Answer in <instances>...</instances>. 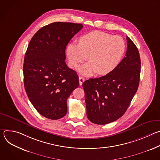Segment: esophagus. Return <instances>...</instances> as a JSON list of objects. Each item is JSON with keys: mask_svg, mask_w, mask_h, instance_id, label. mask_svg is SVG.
Segmentation results:
<instances>
[{"mask_svg": "<svg viewBox=\"0 0 160 160\" xmlns=\"http://www.w3.org/2000/svg\"><path fill=\"white\" fill-rule=\"evenodd\" d=\"M84 81H85V79L83 78V77H79V83H80V85H82Z\"/></svg>", "mask_w": 160, "mask_h": 160, "instance_id": "esophagus-1", "label": "esophagus"}]
</instances>
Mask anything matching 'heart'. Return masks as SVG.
<instances>
[{"mask_svg": "<svg viewBox=\"0 0 160 160\" xmlns=\"http://www.w3.org/2000/svg\"><path fill=\"white\" fill-rule=\"evenodd\" d=\"M125 51V43L121 37L95 31L80 37L79 43L72 42L68 45L66 54L69 66L73 69L87 58L88 62L81 66L78 72L88 77L96 72L101 75L112 72L120 64Z\"/></svg>", "mask_w": 160, "mask_h": 160, "instance_id": "obj_1", "label": "heart"}]
</instances>
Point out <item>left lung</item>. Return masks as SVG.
Instances as JSON below:
<instances>
[{
	"label": "left lung",
	"mask_w": 160,
	"mask_h": 160,
	"mask_svg": "<svg viewBox=\"0 0 160 160\" xmlns=\"http://www.w3.org/2000/svg\"><path fill=\"white\" fill-rule=\"evenodd\" d=\"M125 56L112 72L83 82L88 119L105 125L122 117L138 89L141 58L136 45L127 37Z\"/></svg>",
	"instance_id": "left-lung-1"
}]
</instances>
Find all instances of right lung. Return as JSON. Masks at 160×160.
<instances>
[{
  "instance_id": "obj_1",
  "label": "right lung",
  "mask_w": 160,
  "mask_h": 160,
  "mask_svg": "<svg viewBox=\"0 0 160 160\" xmlns=\"http://www.w3.org/2000/svg\"><path fill=\"white\" fill-rule=\"evenodd\" d=\"M82 24L54 22L31 39L23 64L24 85L29 100L44 117L58 120L67 112L66 101L78 87L77 72L66 64V45Z\"/></svg>"
}]
</instances>
